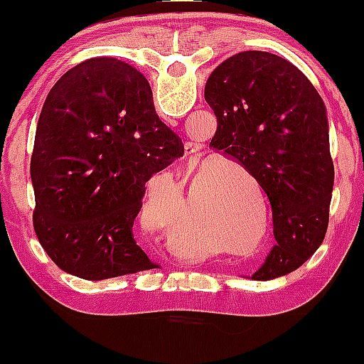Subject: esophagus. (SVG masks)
I'll return each instance as SVG.
<instances>
[{"instance_id":"1","label":"esophagus","mask_w":364,"mask_h":364,"mask_svg":"<svg viewBox=\"0 0 364 364\" xmlns=\"http://www.w3.org/2000/svg\"><path fill=\"white\" fill-rule=\"evenodd\" d=\"M185 150H186V154H193V152H195V145L190 144V141H186V144H185Z\"/></svg>"}]
</instances>
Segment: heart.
<instances>
[{"label": "heart", "instance_id": "1", "mask_svg": "<svg viewBox=\"0 0 364 364\" xmlns=\"http://www.w3.org/2000/svg\"><path fill=\"white\" fill-rule=\"evenodd\" d=\"M149 202H145L144 208L147 210ZM246 225V231H252L250 223ZM245 228V225H243ZM245 235V232H243ZM168 241L173 252L179 258L185 260H193V258H202L203 252L207 250V236H205V223L196 220V217L190 220L186 225L183 223H173L168 229Z\"/></svg>", "mask_w": 364, "mask_h": 364}]
</instances>
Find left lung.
Masks as SVG:
<instances>
[{
    "label": "left lung",
    "mask_w": 364,
    "mask_h": 364,
    "mask_svg": "<svg viewBox=\"0 0 364 364\" xmlns=\"http://www.w3.org/2000/svg\"><path fill=\"white\" fill-rule=\"evenodd\" d=\"M217 118L210 147L240 162L267 193L275 245L255 281L299 269L323 241L333 162L323 101L311 82L277 54L243 51L205 83Z\"/></svg>",
    "instance_id": "left-lung-1"
}]
</instances>
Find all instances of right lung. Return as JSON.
<instances>
[{
  "mask_svg": "<svg viewBox=\"0 0 364 364\" xmlns=\"http://www.w3.org/2000/svg\"><path fill=\"white\" fill-rule=\"evenodd\" d=\"M183 152L139 70L116 58L68 70L46 99L31 159L32 219L49 258L87 281L157 269L133 220L145 183Z\"/></svg>",
  "mask_w": 364,
  "mask_h": 364,
  "instance_id": "1",
  "label": "right lung"
}]
</instances>
